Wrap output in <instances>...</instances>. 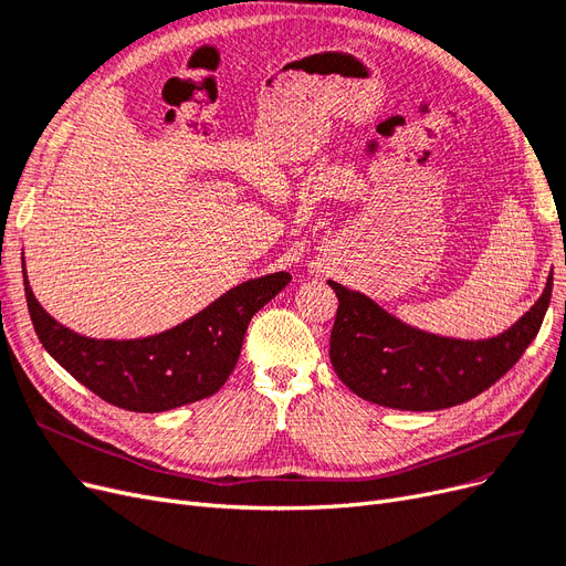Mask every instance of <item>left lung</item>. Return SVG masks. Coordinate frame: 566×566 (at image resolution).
Segmentation results:
<instances>
[{
	"label": "left lung",
	"instance_id": "1",
	"mask_svg": "<svg viewBox=\"0 0 566 566\" xmlns=\"http://www.w3.org/2000/svg\"><path fill=\"white\" fill-rule=\"evenodd\" d=\"M338 310L329 357L338 378L367 402L405 411L463 405L515 367L536 338L553 296V277L534 307L489 340H455L411 329L371 298L329 282Z\"/></svg>",
	"mask_w": 566,
	"mask_h": 566
}]
</instances>
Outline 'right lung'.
I'll use <instances>...</instances> for the list:
<instances>
[{"label":"right lung","instance_id":"right-lung-1","mask_svg":"<svg viewBox=\"0 0 566 566\" xmlns=\"http://www.w3.org/2000/svg\"><path fill=\"white\" fill-rule=\"evenodd\" d=\"M289 280V272L249 280L192 319L150 338L96 340L53 319L23 272L30 319L46 353L105 402L140 413L169 411L221 390L240 359L251 317Z\"/></svg>","mask_w":566,"mask_h":566}]
</instances>
